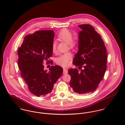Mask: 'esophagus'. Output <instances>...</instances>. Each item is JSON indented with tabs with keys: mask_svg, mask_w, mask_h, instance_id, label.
I'll return each instance as SVG.
<instances>
[{
	"mask_svg": "<svg viewBox=\"0 0 125 125\" xmlns=\"http://www.w3.org/2000/svg\"><path fill=\"white\" fill-rule=\"evenodd\" d=\"M63 74H66L68 73V71H67V69L66 68H63Z\"/></svg>",
	"mask_w": 125,
	"mask_h": 125,
	"instance_id": "1",
	"label": "esophagus"
}]
</instances>
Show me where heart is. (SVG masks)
Instances as JSON below:
<instances>
[{
  "label": "heart",
  "instance_id": "obj_1",
  "mask_svg": "<svg viewBox=\"0 0 125 125\" xmlns=\"http://www.w3.org/2000/svg\"><path fill=\"white\" fill-rule=\"evenodd\" d=\"M58 37L60 40L68 43V46L70 48H74L77 44V40L76 39H72V33L67 29H62L59 32ZM52 49L53 53L56 52L57 49V43L55 41H53L52 43ZM71 58L72 54L71 53H66L62 54L58 57L56 60V62L58 65L65 67L69 64Z\"/></svg>",
  "mask_w": 125,
  "mask_h": 125
}]
</instances>
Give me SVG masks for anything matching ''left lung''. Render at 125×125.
Here are the masks:
<instances>
[{"label":"left lung","mask_w":125,"mask_h":125,"mask_svg":"<svg viewBox=\"0 0 125 125\" xmlns=\"http://www.w3.org/2000/svg\"><path fill=\"white\" fill-rule=\"evenodd\" d=\"M78 27L81 30L78 33V50L73 64L81 70L69 69L68 73L74 92L84 95L94 92L103 80L107 68V52L101 36L91 25Z\"/></svg>","instance_id":"8db88e82"}]
</instances>
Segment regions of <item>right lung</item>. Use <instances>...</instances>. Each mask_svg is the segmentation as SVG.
I'll list each match as a JSON object with an SVG mask.
<instances>
[{"instance_id":"1","label":"right lung","mask_w":125,"mask_h":125,"mask_svg":"<svg viewBox=\"0 0 125 125\" xmlns=\"http://www.w3.org/2000/svg\"><path fill=\"white\" fill-rule=\"evenodd\" d=\"M54 34L53 30L29 34L24 37L18 49V64L21 76L29 91L37 97L50 93L63 72L58 65L52 66L49 72L44 70V61L49 62L52 56Z\"/></svg>"}]
</instances>
